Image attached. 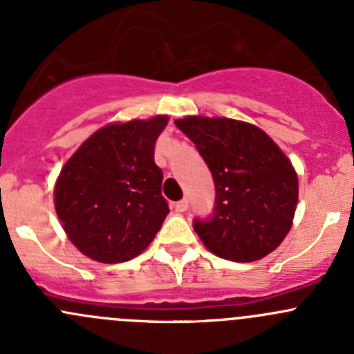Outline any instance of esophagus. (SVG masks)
Instances as JSON below:
<instances>
[{
	"instance_id": "obj_1",
	"label": "esophagus",
	"mask_w": 354,
	"mask_h": 354,
	"mask_svg": "<svg viewBox=\"0 0 354 354\" xmlns=\"http://www.w3.org/2000/svg\"><path fill=\"white\" fill-rule=\"evenodd\" d=\"M174 209H176V212H185V210L188 209V200L183 198V200H180V202H176Z\"/></svg>"
}]
</instances>
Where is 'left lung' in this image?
Masks as SVG:
<instances>
[{
  "label": "left lung",
  "mask_w": 354,
  "mask_h": 354,
  "mask_svg": "<svg viewBox=\"0 0 354 354\" xmlns=\"http://www.w3.org/2000/svg\"><path fill=\"white\" fill-rule=\"evenodd\" d=\"M212 173L216 205L194 221L202 243L221 259L253 262L281 245L298 205V176L276 142L245 121L187 116L174 121Z\"/></svg>",
  "instance_id": "left-lung-1"
}]
</instances>
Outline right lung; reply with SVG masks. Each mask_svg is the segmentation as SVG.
Wrapping results in <instances>:
<instances>
[{
  "label": "right lung",
  "instance_id": "right-lung-1",
  "mask_svg": "<svg viewBox=\"0 0 354 354\" xmlns=\"http://www.w3.org/2000/svg\"><path fill=\"white\" fill-rule=\"evenodd\" d=\"M167 116L101 128L59 173L55 207L70 241L88 259L127 262L144 252L169 214L160 195L156 140Z\"/></svg>",
  "mask_w": 354,
  "mask_h": 354
}]
</instances>
